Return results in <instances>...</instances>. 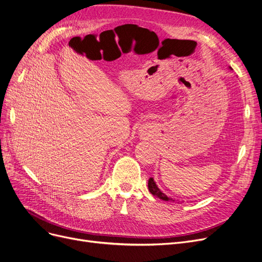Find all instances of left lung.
Returning a JSON list of instances; mask_svg holds the SVG:
<instances>
[{
    "mask_svg": "<svg viewBox=\"0 0 262 262\" xmlns=\"http://www.w3.org/2000/svg\"><path fill=\"white\" fill-rule=\"evenodd\" d=\"M148 189H149V191H150L151 194H154V195L157 196V198L161 199V200H163V201H173V202L175 201V200H173L172 198H170V196H167L166 194H164V193L159 189L158 186L156 185V183H155L152 177H150V179L148 180Z\"/></svg>",
    "mask_w": 262,
    "mask_h": 262,
    "instance_id": "left-lung-1",
    "label": "left lung"
}]
</instances>
